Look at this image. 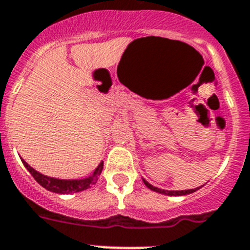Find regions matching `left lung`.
<instances>
[{
  "label": "left lung",
  "instance_id": "1",
  "mask_svg": "<svg viewBox=\"0 0 250 250\" xmlns=\"http://www.w3.org/2000/svg\"><path fill=\"white\" fill-rule=\"evenodd\" d=\"M143 183L146 184V186L148 188H150V190L155 191V192H159V193H163V195H167V196H184V195H188V193H192L195 192V191H197L199 188H201L202 186H200V188H190V190H181V191H167V190H162V188H155V186L150 185V184L148 183L146 180H144L143 179Z\"/></svg>",
  "mask_w": 250,
  "mask_h": 250
}]
</instances>
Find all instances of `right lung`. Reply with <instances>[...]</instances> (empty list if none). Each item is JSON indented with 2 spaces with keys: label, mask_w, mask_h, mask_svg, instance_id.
<instances>
[{
  "label": "right lung",
  "mask_w": 250,
  "mask_h": 250,
  "mask_svg": "<svg viewBox=\"0 0 250 250\" xmlns=\"http://www.w3.org/2000/svg\"><path fill=\"white\" fill-rule=\"evenodd\" d=\"M22 163L24 164V167H27L28 171L32 174V176L36 179V181L39 185H42L48 191H51V192L55 193H74L87 190L88 188H91L93 184L96 183L97 176L101 174L102 167H104V162H102L100 163V165L95 169L93 174L91 175V176H88V178L79 179V180L78 179H76V180H62V179L50 178V176H45V175L41 174V172H38L37 170H34L30 165H28V163H25L23 159Z\"/></svg>",
  "instance_id": "add662e5"
}]
</instances>
